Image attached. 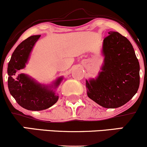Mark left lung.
Here are the masks:
<instances>
[{"instance_id":"left-lung-1","label":"left lung","mask_w":147,"mask_h":147,"mask_svg":"<svg viewBox=\"0 0 147 147\" xmlns=\"http://www.w3.org/2000/svg\"><path fill=\"white\" fill-rule=\"evenodd\" d=\"M103 41L102 71L95 79L86 80L90 99L106 109L127 103L138 92L140 64L133 45L125 36L110 32Z\"/></svg>"}]
</instances>
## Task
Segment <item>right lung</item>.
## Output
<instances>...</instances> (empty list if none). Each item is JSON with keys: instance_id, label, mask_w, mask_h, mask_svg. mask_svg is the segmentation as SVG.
Segmentation results:
<instances>
[{"instance_id": "obj_1", "label": "right lung", "mask_w": 147, "mask_h": 147, "mask_svg": "<svg viewBox=\"0 0 147 147\" xmlns=\"http://www.w3.org/2000/svg\"><path fill=\"white\" fill-rule=\"evenodd\" d=\"M41 35L28 37L16 47L7 67L8 88L12 97L21 107L30 111H42L51 107L58 101L52 88L59 86L63 77H59L53 85L45 86L37 83L25 74H18L25 67L36 42Z\"/></svg>"}]
</instances>
